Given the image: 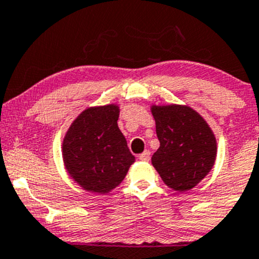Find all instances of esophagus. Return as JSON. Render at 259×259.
Instances as JSON below:
<instances>
[{
  "label": "esophagus",
  "mask_w": 259,
  "mask_h": 259,
  "mask_svg": "<svg viewBox=\"0 0 259 259\" xmlns=\"http://www.w3.org/2000/svg\"><path fill=\"white\" fill-rule=\"evenodd\" d=\"M138 158H140V160H142V161H150V158H151V152L148 150H146V151H143L142 153H141L140 156H138Z\"/></svg>",
  "instance_id": "34e87169"
}]
</instances>
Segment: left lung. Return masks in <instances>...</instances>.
Wrapping results in <instances>:
<instances>
[{"instance_id": "8db88e82", "label": "left lung", "mask_w": 259, "mask_h": 259, "mask_svg": "<svg viewBox=\"0 0 259 259\" xmlns=\"http://www.w3.org/2000/svg\"><path fill=\"white\" fill-rule=\"evenodd\" d=\"M160 147L152 165L168 188L186 191L211 170L217 142L210 127L194 109L184 106L152 107Z\"/></svg>"}]
</instances>
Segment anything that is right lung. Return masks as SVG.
Segmentation results:
<instances>
[{
    "label": "right lung",
    "mask_w": 259,
    "mask_h": 259,
    "mask_svg": "<svg viewBox=\"0 0 259 259\" xmlns=\"http://www.w3.org/2000/svg\"><path fill=\"white\" fill-rule=\"evenodd\" d=\"M118 117L114 104L88 108L64 138L63 158L69 175L92 193L106 194L118 186L135 162L117 124Z\"/></svg>",
    "instance_id": "obj_1"
}]
</instances>
